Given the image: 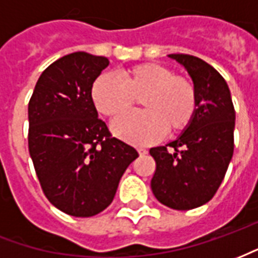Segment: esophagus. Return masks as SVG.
Instances as JSON below:
<instances>
[{"instance_id": "esophagus-1", "label": "esophagus", "mask_w": 258, "mask_h": 258, "mask_svg": "<svg viewBox=\"0 0 258 258\" xmlns=\"http://www.w3.org/2000/svg\"><path fill=\"white\" fill-rule=\"evenodd\" d=\"M137 151H138V153H140L141 156H144V155H146V153H148V151H146L145 148H138Z\"/></svg>"}]
</instances>
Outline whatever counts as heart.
<instances>
[{"instance_id":"obj_1","label":"heart","mask_w":258,"mask_h":258,"mask_svg":"<svg viewBox=\"0 0 258 258\" xmlns=\"http://www.w3.org/2000/svg\"><path fill=\"white\" fill-rule=\"evenodd\" d=\"M98 112L117 117L141 99L142 112L130 113L112 124L114 135L134 145H149L168 133L188 128L198 109V92L194 81L174 74L157 63H142L125 69L120 79L101 74L91 88Z\"/></svg>"}]
</instances>
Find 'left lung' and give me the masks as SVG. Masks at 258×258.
I'll list each match as a JSON object with an SVG mask.
<instances>
[{
	"label": "left lung",
	"mask_w": 258,
	"mask_h": 258,
	"mask_svg": "<svg viewBox=\"0 0 258 258\" xmlns=\"http://www.w3.org/2000/svg\"><path fill=\"white\" fill-rule=\"evenodd\" d=\"M189 73L198 92V109L184 133L166 146L152 148L156 162L151 188L162 205L192 210L216 195L233 155L235 109L227 81L205 60L171 53ZM167 146L173 147L168 151Z\"/></svg>",
	"instance_id": "left-lung-1"
}]
</instances>
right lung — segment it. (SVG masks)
Returning a JSON list of instances; mask_svg holds the SVG:
<instances>
[{"instance_id": "obj_1", "label": "right lung", "mask_w": 258, "mask_h": 258, "mask_svg": "<svg viewBox=\"0 0 258 258\" xmlns=\"http://www.w3.org/2000/svg\"><path fill=\"white\" fill-rule=\"evenodd\" d=\"M109 60L69 53L49 64L29 102V152L47 199L73 217L112 203L120 178L138 157L98 118L91 88Z\"/></svg>"}]
</instances>
